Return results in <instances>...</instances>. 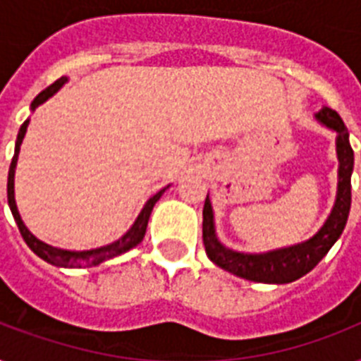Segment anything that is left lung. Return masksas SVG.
I'll list each match as a JSON object with an SVG mask.
<instances>
[{"label":"left lung","instance_id":"left-lung-1","mask_svg":"<svg viewBox=\"0 0 361 361\" xmlns=\"http://www.w3.org/2000/svg\"><path fill=\"white\" fill-rule=\"evenodd\" d=\"M314 118L328 129L336 130V146L337 159H339V181H337V197L330 217L326 219L317 234L302 241L298 245L283 247L275 251L258 252H238L225 247L217 240L214 223V209L209 197H206L202 212V238L206 255L219 268L231 271V274L243 277L255 283H271V285H285L292 281L300 279L309 274L322 258L328 255L331 245L339 240L347 225L348 212H350V176L354 169V152L348 142V130L343 123L341 116L336 110L324 109L320 110Z\"/></svg>","mask_w":361,"mask_h":361}]
</instances>
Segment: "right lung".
I'll list each match as a JSON object with an SVG mask.
<instances>
[{"instance_id": "right-lung-1", "label": "right lung", "mask_w": 361, "mask_h": 361, "mask_svg": "<svg viewBox=\"0 0 361 361\" xmlns=\"http://www.w3.org/2000/svg\"><path fill=\"white\" fill-rule=\"evenodd\" d=\"M67 78H59L52 84V86H48L47 90H42L35 99H33V103H31V110H35L39 104H42L47 99H50L54 93L58 92L59 87L63 86ZM27 123L30 120H25L22 123L18 130V136H16V146H14V157L11 161V166H8V178H7V200H8V208L13 212V217L16 221V225H18V231L24 238V241L27 243L31 251L35 252L37 257H41L42 260H47L48 264H52V266H59V268H93V266H99V264H103L104 260H110V258L120 257L123 252H127L129 249L136 247L144 240V234H146V226L147 221H149V215H152V209L155 206L161 195H163L169 185L161 189L159 192H155L146 204H144V208L138 214L136 221L133 223L129 231L125 232L123 236L120 240H116L114 243H109V245L104 247H97V249H90V251H69V249H59V247H52L44 243V241L37 240L30 231H27V226L24 225V221L20 217L18 208H16V200H14V169H16V161H18V152H20V144L24 140L25 130H27Z\"/></svg>"}]
</instances>
